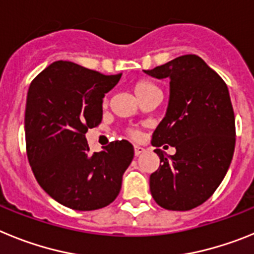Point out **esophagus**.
Segmentation results:
<instances>
[{
    "instance_id": "34e87169",
    "label": "esophagus",
    "mask_w": 254,
    "mask_h": 254,
    "mask_svg": "<svg viewBox=\"0 0 254 254\" xmlns=\"http://www.w3.org/2000/svg\"><path fill=\"white\" fill-rule=\"evenodd\" d=\"M143 151H145V149H143V147H141V146H134V155H136V156H138V155H141Z\"/></svg>"
}]
</instances>
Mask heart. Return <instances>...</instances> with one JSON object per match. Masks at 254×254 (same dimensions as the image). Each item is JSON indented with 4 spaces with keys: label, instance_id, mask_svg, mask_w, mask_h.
Segmentation results:
<instances>
[{
    "label": "heart",
    "instance_id": "heart-1",
    "mask_svg": "<svg viewBox=\"0 0 254 254\" xmlns=\"http://www.w3.org/2000/svg\"><path fill=\"white\" fill-rule=\"evenodd\" d=\"M132 89H133L134 94L137 95V98L140 100H143L146 96H149L150 94L154 93V91H158L159 89L155 86L152 82L147 81V80H137L132 84ZM126 133L128 137H131L132 140H138L141 137V132L138 128H127L126 129Z\"/></svg>",
    "mask_w": 254,
    "mask_h": 254
}]
</instances>
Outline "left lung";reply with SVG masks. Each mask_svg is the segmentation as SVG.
<instances>
[{
  "mask_svg": "<svg viewBox=\"0 0 254 254\" xmlns=\"http://www.w3.org/2000/svg\"><path fill=\"white\" fill-rule=\"evenodd\" d=\"M145 72L170 78L167 116L152 133L160 167L150 176V192L163 208L192 210L214 194L232 163L235 117L228 86L196 55ZM168 144L176 147V154L160 149Z\"/></svg>",
  "mask_w": 254,
  "mask_h": 254,
  "instance_id": "obj_1",
  "label": "left lung"
}]
</instances>
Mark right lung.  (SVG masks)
Listing matches in <instances>:
<instances>
[{"mask_svg": "<svg viewBox=\"0 0 254 254\" xmlns=\"http://www.w3.org/2000/svg\"><path fill=\"white\" fill-rule=\"evenodd\" d=\"M122 73L104 75L57 61L31 81L26 98L25 142L39 186L61 205L98 210L116 199L133 159L128 141L91 152L85 133L99 126L103 98Z\"/></svg>", "mask_w": 254, "mask_h": 254, "instance_id": "1", "label": "right lung"}]
</instances>
